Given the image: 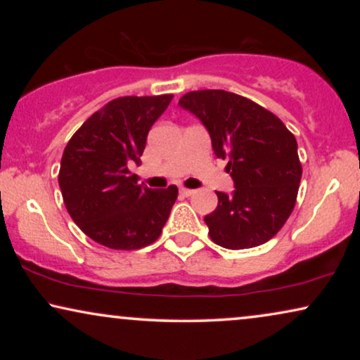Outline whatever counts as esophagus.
<instances>
[{
    "instance_id": "34e87169",
    "label": "esophagus",
    "mask_w": 360,
    "mask_h": 360,
    "mask_svg": "<svg viewBox=\"0 0 360 360\" xmlns=\"http://www.w3.org/2000/svg\"><path fill=\"white\" fill-rule=\"evenodd\" d=\"M180 193L184 195V196H191L195 193V190H190V188H185V186H181L180 188Z\"/></svg>"
}]
</instances>
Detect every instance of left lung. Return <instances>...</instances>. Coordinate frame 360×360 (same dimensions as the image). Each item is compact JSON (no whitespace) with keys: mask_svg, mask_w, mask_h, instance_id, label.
I'll list each match as a JSON object with an SVG mask.
<instances>
[{"mask_svg":"<svg viewBox=\"0 0 360 360\" xmlns=\"http://www.w3.org/2000/svg\"><path fill=\"white\" fill-rule=\"evenodd\" d=\"M179 105L203 122L234 180L233 193L216 191L218 206L205 216L211 240L234 250L267 243L297 201L302 164L295 136L274 112L231 91H190Z\"/></svg>","mask_w":360,"mask_h":360,"instance_id":"1","label":"left lung"}]
</instances>
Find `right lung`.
Segmentation results:
<instances>
[{"label": "right lung", "instance_id": "1", "mask_svg": "<svg viewBox=\"0 0 360 360\" xmlns=\"http://www.w3.org/2000/svg\"><path fill=\"white\" fill-rule=\"evenodd\" d=\"M174 95L121 96L83 122L63 150L58 185L68 214L95 243L136 250L162 234L179 188L150 190L137 184L152 124Z\"/></svg>", "mask_w": 360, "mask_h": 360}]
</instances>
